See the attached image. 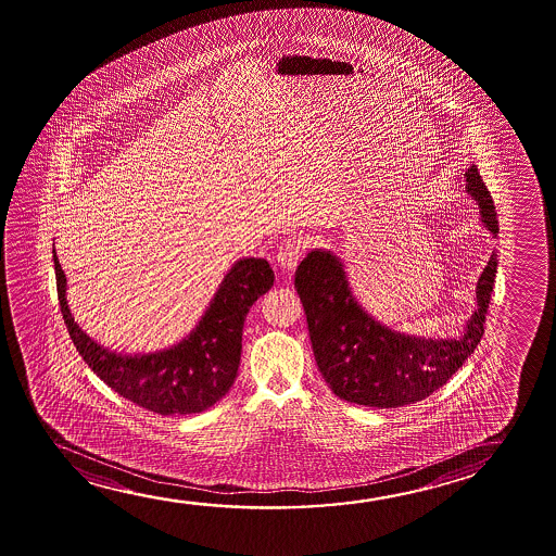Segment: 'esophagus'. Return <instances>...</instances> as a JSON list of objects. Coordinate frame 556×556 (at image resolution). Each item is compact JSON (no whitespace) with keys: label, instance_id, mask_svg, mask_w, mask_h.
<instances>
[{"label":"esophagus","instance_id":"esophagus-1","mask_svg":"<svg viewBox=\"0 0 556 556\" xmlns=\"http://www.w3.org/2000/svg\"><path fill=\"white\" fill-rule=\"evenodd\" d=\"M305 250V242L301 238H293L283 243L280 251H278V265L282 268L283 273H293L298 266L299 258L303 255Z\"/></svg>","mask_w":556,"mask_h":556}]
</instances>
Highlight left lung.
I'll use <instances>...</instances> for the list:
<instances>
[{
	"label": "left lung",
	"instance_id": "obj_1",
	"mask_svg": "<svg viewBox=\"0 0 556 556\" xmlns=\"http://www.w3.org/2000/svg\"><path fill=\"white\" fill-rule=\"evenodd\" d=\"M467 192L477 202L480 220L495 238V205L477 165L465 172ZM497 255L477 282V311L462 336L417 337L384 326L352 293L344 263L333 251L313 250L295 273L298 290L324 381L336 396L369 407H400L425 400L446 383L484 336L485 311L492 298Z\"/></svg>",
	"mask_w": 556,
	"mask_h": 556
}]
</instances>
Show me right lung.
<instances>
[{
  "label": "right lung",
  "instance_id": "right-lung-1",
  "mask_svg": "<svg viewBox=\"0 0 556 556\" xmlns=\"http://www.w3.org/2000/svg\"><path fill=\"white\" fill-rule=\"evenodd\" d=\"M53 258L61 313L81 358L112 391L160 415L200 414L230 391L240 366L245 316L274 283L266 258H238L185 339L164 351L126 354L110 351L79 328L68 308L66 276L55 250Z\"/></svg>",
  "mask_w": 556,
  "mask_h": 556
}]
</instances>
